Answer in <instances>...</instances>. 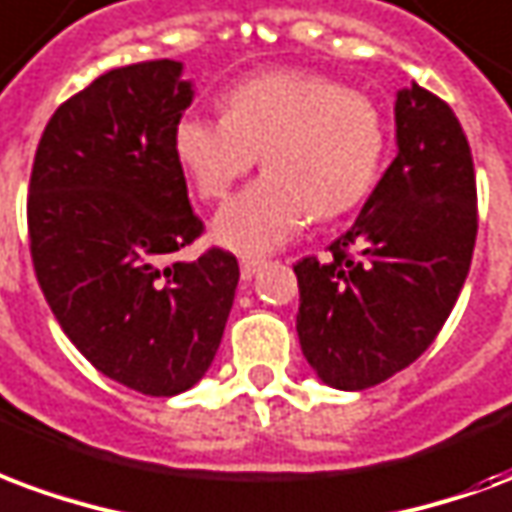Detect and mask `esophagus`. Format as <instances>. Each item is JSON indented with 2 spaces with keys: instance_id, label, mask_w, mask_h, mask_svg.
Returning a JSON list of instances; mask_svg holds the SVG:
<instances>
[{
  "instance_id": "obj_1",
  "label": "esophagus",
  "mask_w": 512,
  "mask_h": 512,
  "mask_svg": "<svg viewBox=\"0 0 512 512\" xmlns=\"http://www.w3.org/2000/svg\"><path fill=\"white\" fill-rule=\"evenodd\" d=\"M263 266H266L263 260H255V257H241V279H244V282L255 279V274Z\"/></svg>"
}]
</instances>
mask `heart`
<instances>
[{
    "mask_svg": "<svg viewBox=\"0 0 512 512\" xmlns=\"http://www.w3.org/2000/svg\"><path fill=\"white\" fill-rule=\"evenodd\" d=\"M385 149L374 102L301 70L252 75L225 94V116L187 113L173 127V154L208 200L225 198L263 154L266 173L222 206L211 233L241 255L293 241L309 219L361 203Z\"/></svg>",
    "mask_w": 512,
    "mask_h": 512,
    "instance_id": "1",
    "label": "heart"
}]
</instances>
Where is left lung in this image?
<instances>
[{"label":"left lung","instance_id":"1","mask_svg":"<svg viewBox=\"0 0 512 512\" xmlns=\"http://www.w3.org/2000/svg\"><path fill=\"white\" fill-rule=\"evenodd\" d=\"M396 160L328 260L293 268L295 331L314 374L339 391L380 385L418 361L456 306L478 236L467 135L418 83L396 92Z\"/></svg>","mask_w":512,"mask_h":512}]
</instances>
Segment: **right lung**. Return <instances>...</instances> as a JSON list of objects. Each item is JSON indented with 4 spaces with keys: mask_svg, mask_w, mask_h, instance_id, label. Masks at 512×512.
<instances>
[{
    "mask_svg": "<svg viewBox=\"0 0 512 512\" xmlns=\"http://www.w3.org/2000/svg\"><path fill=\"white\" fill-rule=\"evenodd\" d=\"M173 59L116 67L56 108L29 181V241L51 312L105 377L176 396L208 372L236 298L238 263L208 249L173 154L195 86Z\"/></svg>",
    "mask_w": 512,
    "mask_h": 512,
    "instance_id": "obj_1",
    "label": "right lung"
}]
</instances>
